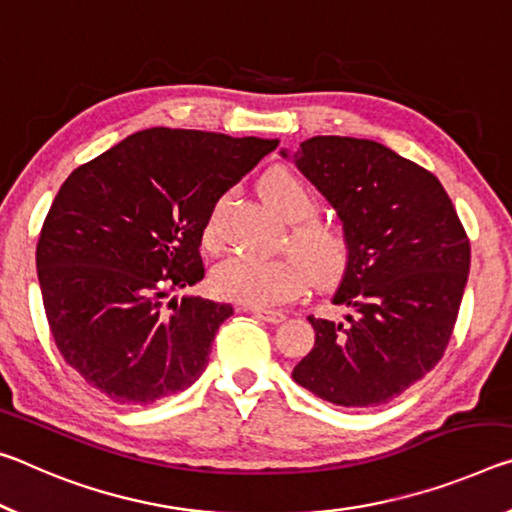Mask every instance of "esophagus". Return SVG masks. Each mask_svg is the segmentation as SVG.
Returning a JSON list of instances; mask_svg holds the SVG:
<instances>
[{
  "instance_id": "obj_1",
  "label": "esophagus",
  "mask_w": 512,
  "mask_h": 512,
  "mask_svg": "<svg viewBox=\"0 0 512 512\" xmlns=\"http://www.w3.org/2000/svg\"><path fill=\"white\" fill-rule=\"evenodd\" d=\"M251 315L258 317V320H263L267 324H279L286 320V315L281 311H263V308H251Z\"/></svg>"
}]
</instances>
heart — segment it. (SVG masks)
<instances>
[{
	"label": "heart",
	"instance_id": "b5f03b06",
	"mask_svg": "<svg viewBox=\"0 0 512 512\" xmlns=\"http://www.w3.org/2000/svg\"><path fill=\"white\" fill-rule=\"evenodd\" d=\"M258 192L283 220L295 222L288 242L297 256L233 254L215 265L213 288L224 299L261 308L301 295L311 281L308 270L322 281L338 276L347 263L349 240L335 224L308 217L315 211V192L292 170H267L258 181ZM213 236L215 215L206 224V238Z\"/></svg>",
	"mask_w": 512,
	"mask_h": 512
}]
</instances>
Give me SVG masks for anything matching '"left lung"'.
I'll return each mask as SVG.
<instances>
[{
  "mask_svg": "<svg viewBox=\"0 0 512 512\" xmlns=\"http://www.w3.org/2000/svg\"><path fill=\"white\" fill-rule=\"evenodd\" d=\"M345 226L349 256L331 301L347 322L308 317L315 345L292 370L345 408L388 404L447 349L469 274V240L442 183L381 142L315 136L281 149Z\"/></svg>",
  "mask_w": 512,
  "mask_h": 512,
  "instance_id": "8db88e82",
  "label": "left lung"
}]
</instances>
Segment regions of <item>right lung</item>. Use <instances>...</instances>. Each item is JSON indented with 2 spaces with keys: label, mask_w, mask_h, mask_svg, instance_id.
<instances>
[{
  "label": "right lung",
  "mask_w": 512,
  "mask_h": 512,
  "mask_svg": "<svg viewBox=\"0 0 512 512\" xmlns=\"http://www.w3.org/2000/svg\"><path fill=\"white\" fill-rule=\"evenodd\" d=\"M279 140L152 127L81 165L36 249L56 347L92 388L147 406L195 383L231 304L172 297L204 279L213 208Z\"/></svg>",
  "instance_id": "1"
}]
</instances>
